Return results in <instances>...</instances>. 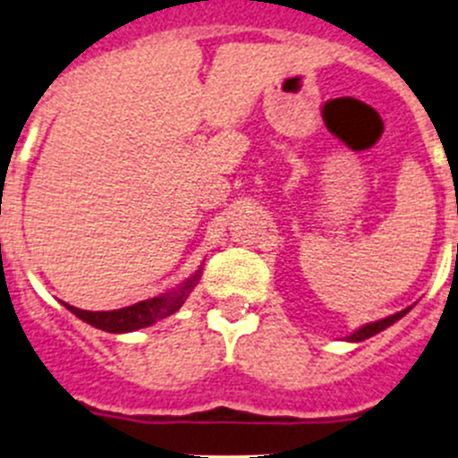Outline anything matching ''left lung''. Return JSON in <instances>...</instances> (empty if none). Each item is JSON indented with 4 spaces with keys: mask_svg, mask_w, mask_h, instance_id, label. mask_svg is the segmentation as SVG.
I'll return each mask as SVG.
<instances>
[{
    "mask_svg": "<svg viewBox=\"0 0 458 458\" xmlns=\"http://www.w3.org/2000/svg\"><path fill=\"white\" fill-rule=\"evenodd\" d=\"M407 311H410V307H407V310H403V311H398V314L387 316V318H383V320H374V323L363 325V327L356 329L354 334H350V336H347L345 341H352V343H360V341H365V338L374 336V334L383 332V329H387L389 325H394V323H396V320H401L403 316L407 314Z\"/></svg>",
    "mask_w": 458,
    "mask_h": 458,
    "instance_id": "1",
    "label": "left lung"
}]
</instances>
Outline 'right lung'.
<instances>
[{
    "mask_svg": "<svg viewBox=\"0 0 458 458\" xmlns=\"http://www.w3.org/2000/svg\"><path fill=\"white\" fill-rule=\"evenodd\" d=\"M200 274L202 269H198L187 283H182L178 289H174V292L162 293V296H156V298H148V301H142V302H135V305L131 307H122V310L86 311V310H77L73 305H66V302H62V305H64L71 314H75L77 318L93 325V327L104 329V332H111V334L135 332V329L148 327V325L175 314V311L184 305V301H187L189 293L193 292V287L198 284Z\"/></svg>",
    "mask_w": 458,
    "mask_h": 458,
    "instance_id": "add662e5",
    "label": "right lung"
}]
</instances>
